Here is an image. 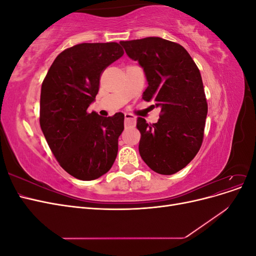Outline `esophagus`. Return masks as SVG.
Returning <instances> with one entry per match:
<instances>
[{
  "label": "esophagus",
  "mask_w": 256,
  "mask_h": 256,
  "mask_svg": "<svg viewBox=\"0 0 256 256\" xmlns=\"http://www.w3.org/2000/svg\"><path fill=\"white\" fill-rule=\"evenodd\" d=\"M136 122V118L134 115L129 114V113L125 114V124L127 126H134Z\"/></svg>",
  "instance_id": "1"
}]
</instances>
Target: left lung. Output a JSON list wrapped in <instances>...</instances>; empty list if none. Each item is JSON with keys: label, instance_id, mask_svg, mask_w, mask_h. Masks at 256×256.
Returning a JSON list of instances; mask_svg holds the SVG:
<instances>
[{"label": "left lung", "instance_id": "8db88e82", "mask_svg": "<svg viewBox=\"0 0 256 256\" xmlns=\"http://www.w3.org/2000/svg\"><path fill=\"white\" fill-rule=\"evenodd\" d=\"M120 44L144 69L148 86L142 98L161 108L156 124L138 118V152L152 171L175 174L196 157L203 143L208 108L198 68L182 46L164 38Z\"/></svg>", "mask_w": 256, "mask_h": 256}]
</instances>
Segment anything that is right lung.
Returning a JSON list of instances; mask_svg holds the SVG:
<instances>
[{
  "label": "right lung",
  "mask_w": 256,
  "mask_h": 256,
  "mask_svg": "<svg viewBox=\"0 0 256 256\" xmlns=\"http://www.w3.org/2000/svg\"><path fill=\"white\" fill-rule=\"evenodd\" d=\"M118 42L79 44L60 52L44 76L40 122L60 166L80 180H92L112 168L124 130L122 112L102 118L88 113L100 76L122 56Z\"/></svg>",
  "instance_id": "right-lung-1"
}]
</instances>
